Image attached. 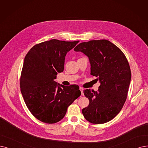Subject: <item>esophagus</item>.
<instances>
[{"mask_svg":"<svg viewBox=\"0 0 148 148\" xmlns=\"http://www.w3.org/2000/svg\"><path fill=\"white\" fill-rule=\"evenodd\" d=\"M79 90L81 92V95H84V93H83V90H84V88L82 87H79Z\"/></svg>","mask_w":148,"mask_h":148,"instance_id":"obj_1","label":"esophagus"}]
</instances>
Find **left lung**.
Segmentation results:
<instances>
[{
    "label": "left lung",
    "instance_id": "8db88e82",
    "mask_svg": "<svg viewBox=\"0 0 148 148\" xmlns=\"http://www.w3.org/2000/svg\"><path fill=\"white\" fill-rule=\"evenodd\" d=\"M74 50L88 58L90 75L100 82L98 91L84 90L89 104L82 109V114L93 124L108 122L119 114L127 98L131 79L127 59L119 47L105 39L80 43Z\"/></svg>",
    "mask_w": 148,
    "mask_h": 148
}]
</instances>
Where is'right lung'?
Masks as SVG:
<instances>
[{
	"mask_svg": "<svg viewBox=\"0 0 148 148\" xmlns=\"http://www.w3.org/2000/svg\"><path fill=\"white\" fill-rule=\"evenodd\" d=\"M78 42L47 40L33 46L25 57L21 91L29 110L41 121H60L69 106L81 95L78 86H64L54 81L64 71L67 52Z\"/></svg>",
	"mask_w": 148,
	"mask_h": 148,
	"instance_id": "obj_1",
	"label": "right lung"
}]
</instances>
